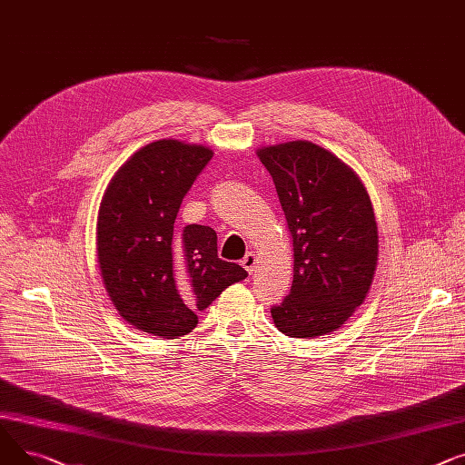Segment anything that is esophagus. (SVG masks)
Segmentation results:
<instances>
[{"mask_svg": "<svg viewBox=\"0 0 465 465\" xmlns=\"http://www.w3.org/2000/svg\"><path fill=\"white\" fill-rule=\"evenodd\" d=\"M255 264H257V257H255V253H245V257L242 259V266L250 272V274H253V270H255Z\"/></svg>", "mask_w": 465, "mask_h": 465, "instance_id": "esophagus-1", "label": "esophagus"}]
</instances>
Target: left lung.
<instances>
[{"label": "left lung", "instance_id": "left-lung-1", "mask_svg": "<svg viewBox=\"0 0 465 465\" xmlns=\"http://www.w3.org/2000/svg\"><path fill=\"white\" fill-rule=\"evenodd\" d=\"M274 180L292 236V285L270 313L291 338L338 331L373 282L379 236L361 178L332 152L310 141L257 150Z\"/></svg>", "mask_w": 465, "mask_h": 465}]
</instances>
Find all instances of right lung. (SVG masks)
<instances>
[{"mask_svg": "<svg viewBox=\"0 0 465 465\" xmlns=\"http://www.w3.org/2000/svg\"><path fill=\"white\" fill-rule=\"evenodd\" d=\"M213 152L163 139L134 152L108 183L97 215V261L118 313L136 331L174 340L195 329L229 285L248 278L217 257L204 225L174 227L180 204Z\"/></svg>", "mask_w": 465, "mask_h": 465, "instance_id": "obj_1", "label": "right lung"}]
</instances>
